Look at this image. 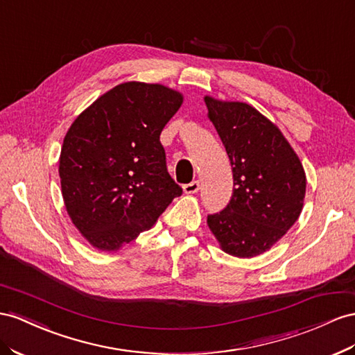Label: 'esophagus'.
Wrapping results in <instances>:
<instances>
[{
    "instance_id": "34e87169",
    "label": "esophagus",
    "mask_w": 355,
    "mask_h": 355,
    "mask_svg": "<svg viewBox=\"0 0 355 355\" xmlns=\"http://www.w3.org/2000/svg\"><path fill=\"white\" fill-rule=\"evenodd\" d=\"M198 189H200V182L198 180H193L191 184L184 185V193L185 194H196V193H198Z\"/></svg>"
}]
</instances>
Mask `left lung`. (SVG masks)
<instances>
[{"label": "left lung", "instance_id": "left-lung-1", "mask_svg": "<svg viewBox=\"0 0 355 355\" xmlns=\"http://www.w3.org/2000/svg\"><path fill=\"white\" fill-rule=\"evenodd\" d=\"M207 118L233 170V196L207 225L228 255H261L299 219L306 194L300 158L282 131L251 104L205 95Z\"/></svg>", "mask_w": 355, "mask_h": 355}]
</instances>
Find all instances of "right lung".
I'll list each match as a JSON object with an SVG mask.
<instances>
[{
    "instance_id": "right-lung-1",
    "label": "right lung",
    "mask_w": 355,
    "mask_h": 355,
    "mask_svg": "<svg viewBox=\"0 0 355 355\" xmlns=\"http://www.w3.org/2000/svg\"><path fill=\"white\" fill-rule=\"evenodd\" d=\"M182 103V92L166 85L123 82L73 121L60 155L61 193L73 225L94 249L119 251L182 194L159 141Z\"/></svg>"
}]
</instances>
